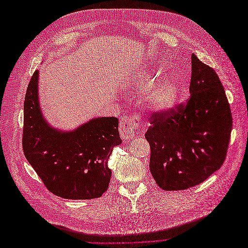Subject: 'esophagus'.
Here are the masks:
<instances>
[{
  "mask_svg": "<svg viewBox=\"0 0 248 248\" xmlns=\"http://www.w3.org/2000/svg\"><path fill=\"white\" fill-rule=\"evenodd\" d=\"M141 119L139 115H125L121 121H120V134L123 140H129L134 138L137 133V129L140 128Z\"/></svg>",
  "mask_w": 248,
  "mask_h": 248,
  "instance_id": "34e87169",
  "label": "esophagus"
}]
</instances>
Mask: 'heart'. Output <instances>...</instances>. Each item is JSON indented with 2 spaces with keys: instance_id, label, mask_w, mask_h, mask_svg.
Returning a JSON list of instances; mask_svg holds the SVG:
<instances>
[{
  "instance_id": "1",
  "label": "heart",
  "mask_w": 248,
  "mask_h": 248,
  "mask_svg": "<svg viewBox=\"0 0 248 248\" xmlns=\"http://www.w3.org/2000/svg\"><path fill=\"white\" fill-rule=\"evenodd\" d=\"M180 82L177 78H171L166 80L156 90L152 96V102L156 107L169 108L174 106L179 98Z\"/></svg>"
}]
</instances>
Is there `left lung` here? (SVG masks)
Returning a JSON list of instances; mask_svg holds the SVG:
<instances>
[{"mask_svg": "<svg viewBox=\"0 0 248 248\" xmlns=\"http://www.w3.org/2000/svg\"><path fill=\"white\" fill-rule=\"evenodd\" d=\"M190 97L174 108L154 111L145 137L150 170L163 190L196 186L226 159L232 119L215 70L191 55Z\"/></svg>", "mask_w": 248, "mask_h": 248, "instance_id": "1", "label": "left lung"}]
</instances>
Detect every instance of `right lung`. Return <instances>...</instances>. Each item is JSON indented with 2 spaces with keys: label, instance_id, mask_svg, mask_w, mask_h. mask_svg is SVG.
Listing matches in <instances>:
<instances>
[{
  "label": "right lung",
  "instance_id": "1",
  "mask_svg": "<svg viewBox=\"0 0 248 248\" xmlns=\"http://www.w3.org/2000/svg\"><path fill=\"white\" fill-rule=\"evenodd\" d=\"M38 71L28 85L22 150L44 186L69 200L100 198L108 188L112 149L122 142L116 117L96 118L77 130L60 132L44 121L38 102Z\"/></svg>",
  "mask_w": 248,
  "mask_h": 248
}]
</instances>
